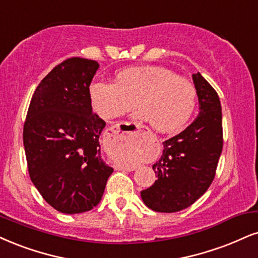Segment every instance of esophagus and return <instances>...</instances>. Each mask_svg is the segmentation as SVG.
<instances>
[{
  "instance_id": "1",
  "label": "esophagus",
  "mask_w": 258,
  "mask_h": 258,
  "mask_svg": "<svg viewBox=\"0 0 258 258\" xmlns=\"http://www.w3.org/2000/svg\"><path fill=\"white\" fill-rule=\"evenodd\" d=\"M134 125L136 126V130H141V128L142 126H140V125H138V124H135L134 123ZM133 125L132 123H128V122H123V123H120V124H116V125H113V126H111V128H109L107 130H110V132H112L113 134L114 133H118V132H120V129H123L124 126H134ZM123 133H132V132H123ZM117 170H119V171H134L135 170V167L133 166V167H130V166H118V167H116Z\"/></svg>"
}]
</instances>
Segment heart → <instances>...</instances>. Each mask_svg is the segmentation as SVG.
<instances>
[{
  "label": "heart",
  "mask_w": 258,
  "mask_h": 258,
  "mask_svg": "<svg viewBox=\"0 0 258 258\" xmlns=\"http://www.w3.org/2000/svg\"><path fill=\"white\" fill-rule=\"evenodd\" d=\"M90 95L93 109L103 118H117L136 105L140 117L161 134L179 132L192 116L197 101L191 81L158 66L122 71L116 84L94 81Z\"/></svg>",
  "instance_id": "b5f03b06"
}]
</instances>
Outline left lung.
<instances>
[{"label": "left lung", "instance_id": "8db88e82", "mask_svg": "<svg viewBox=\"0 0 258 258\" xmlns=\"http://www.w3.org/2000/svg\"><path fill=\"white\" fill-rule=\"evenodd\" d=\"M200 113L182 133L164 141L153 165L158 180L142 190V201L160 213L187 208L207 191L215 177L222 151V113L217 91L200 73L192 74Z\"/></svg>", "mask_w": 258, "mask_h": 258}]
</instances>
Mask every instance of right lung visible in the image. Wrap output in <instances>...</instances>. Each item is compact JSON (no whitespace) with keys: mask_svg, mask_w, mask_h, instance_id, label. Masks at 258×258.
<instances>
[{"mask_svg":"<svg viewBox=\"0 0 258 258\" xmlns=\"http://www.w3.org/2000/svg\"><path fill=\"white\" fill-rule=\"evenodd\" d=\"M98 68V62L81 57L56 66L32 95L24 124L32 183L66 214L93 209L113 172L100 157L106 123L92 111L90 85Z\"/></svg>","mask_w":258,"mask_h":258,"instance_id":"obj_1","label":"right lung"}]
</instances>
